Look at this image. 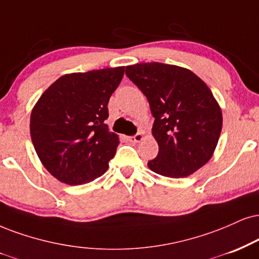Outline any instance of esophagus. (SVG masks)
Here are the masks:
<instances>
[{
  "mask_svg": "<svg viewBox=\"0 0 259 259\" xmlns=\"http://www.w3.org/2000/svg\"><path fill=\"white\" fill-rule=\"evenodd\" d=\"M143 139H144V136H143L142 132L137 133V135L132 136V137H127V140H130L131 143H139V142H142Z\"/></svg>",
  "mask_w": 259,
  "mask_h": 259,
  "instance_id": "34e87169",
  "label": "esophagus"
}]
</instances>
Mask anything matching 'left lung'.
Wrapping results in <instances>:
<instances>
[{
    "mask_svg": "<svg viewBox=\"0 0 259 259\" xmlns=\"http://www.w3.org/2000/svg\"><path fill=\"white\" fill-rule=\"evenodd\" d=\"M126 75L148 98L155 117L158 155L149 168L168 178H185L211 158L222 130V113L199 76L161 62L126 67Z\"/></svg>",
    "mask_w": 259,
    "mask_h": 259,
    "instance_id": "8db88e82",
    "label": "left lung"
}]
</instances>
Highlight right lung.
I'll use <instances>...</instances> for the list:
<instances>
[{"label":"right lung","mask_w":259,"mask_h":259,"mask_svg":"<svg viewBox=\"0 0 259 259\" xmlns=\"http://www.w3.org/2000/svg\"><path fill=\"white\" fill-rule=\"evenodd\" d=\"M124 67L73 73L46 90L31 113L30 132L38 157L57 180L82 185L103 175L119 138L105 120L108 102Z\"/></svg>","instance_id":"1"}]
</instances>
